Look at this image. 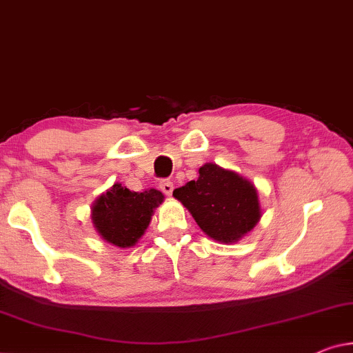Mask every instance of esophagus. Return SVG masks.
<instances>
[{
  "label": "esophagus",
  "mask_w": 353,
  "mask_h": 353,
  "mask_svg": "<svg viewBox=\"0 0 353 353\" xmlns=\"http://www.w3.org/2000/svg\"><path fill=\"white\" fill-rule=\"evenodd\" d=\"M160 188L165 195H171L172 193V182L171 181H161L160 182Z\"/></svg>",
  "instance_id": "1"
}]
</instances>
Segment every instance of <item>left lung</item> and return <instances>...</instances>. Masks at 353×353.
Listing matches in <instances>:
<instances>
[{
  "label": "left lung",
  "mask_w": 353,
  "mask_h": 353,
  "mask_svg": "<svg viewBox=\"0 0 353 353\" xmlns=\"http://www.w3.org/2000/svg\"><path fill=\"white\" fill-rule=\"evenodd\" d=\"M196 181L176 188L172 196L187 208L203 232L212 240L235 243L261 219V205L252 183L216 163H206Z\"/></svg>",
  "instance_id": "8db88e82"
}]
</instances>
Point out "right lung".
Listing matches in <instances>:
<instances>
[{"label":"right lung","instance_id":"add662e5","mask_svg":"<svg viewBox=\"0 0 353 353\" xmlns=\"http://www.w3.org/2000/svg\"><path fill=\"white\" fill-rule=\"evenodd\" d=\"M163 200L165 195L155 188L131 192L117 182L94 201L91 208L94 228L113 246H134L150 224L153 210Z\"/></svg>","mask_w":353,"mask_h":353}]
</instances>
